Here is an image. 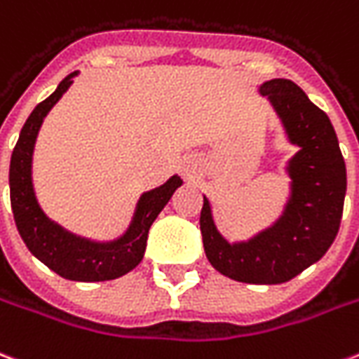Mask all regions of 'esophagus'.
<instances>
[{
	"label": "esophagus",
	"instance_id": "esophagus-1",
	"mask_svg": "<svg viewBox=\"0 0 359 359\" xmlns=\"http://www.w3.org/2000/svg\"><path fill=\"white\" fill-rule=\"evenodd\" d=\"M180 173H182L186 180L198 179L199 175H201V161L198 158H194V156H188L180 163Z\"/></svg>",
	"mask_w": 359,
	"mask_h": 359
}]
</instances>
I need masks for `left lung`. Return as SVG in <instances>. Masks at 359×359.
<instances>
[{
    "mask_svg": "<svg viewBox=\"0 0 359 359\" xmlns=\"http://www.w3.org/2000/svg\"><path fill=\"white\" fill-rule=\"evenodd\" d=\"M258 92L269 100L288 143L299 149L284 168L290 191L283 215L250 239L229 243L203 196L199 226L205 254L216 271L239 283L280 284L316 264L337 237L346 168L327 114L295 82L271 79Z\"/></svg>",
    "mask_w": 359,
    "mask_h": 359,
    "instance_id": "left-lung-1",
    "label": "left lung"
}]
</instances>
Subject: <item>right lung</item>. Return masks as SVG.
I'll use <instances>...</instances> for the list:
<instances>
[{
  "mask_svg": "<svg viewBox=\"0 0 359 359\" xmlns=\"http://www.w3.org/2000/svg\"><path fill=\"white\" fill-rule=\"evenodd\" d=\"M76 75L79 71L65 76L58 88L45 101H41L27 116L11 156V207L18 233L26 243L27 250L48 269L67 280L101 283L122 277L141 264L150 226L169 203V199L173 198L175 190L182 186V179L179 175H173L165 184L144 191L137 201L128 229L113 241L86 239L50 220L41 209L35 196L32 179L34 149L43 120L69 90Z\"/></svg>",
  "mask_w": 359,
  "mask_h": 359,
  "instance_id": "1",
  "label": "right lung"
}]
</instances>
